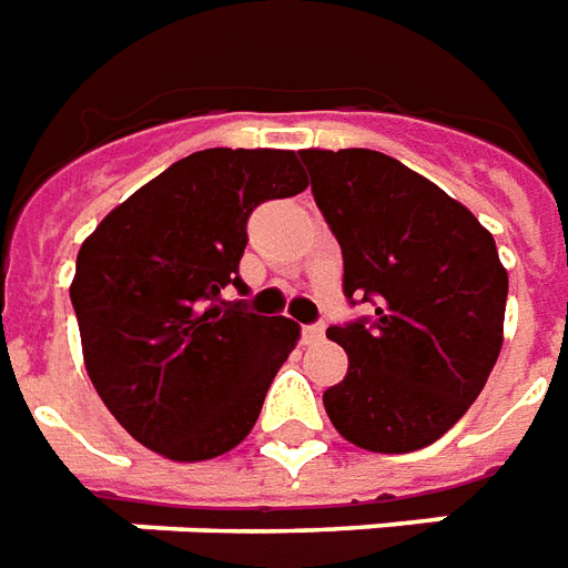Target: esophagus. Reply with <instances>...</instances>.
<instances>
[{
	"instance_id": "1",
	"label": "esophagus",
	"mask_w": 568,
	"mask_h": 568,
	"mask_svg": "<svg viewBox=\"0 0 568 568\" xmlns=\"http://www.w3.org/2000/svg\"><path fill=\"white\" fill-rule=\"evenodd\" d=\"M325 337V322H313V325H304V341L307 344H316Z\"/></svg>"
}]
</instances>
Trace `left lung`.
Masks as SVG:
<instances>
[{
	"label": "left lung",
	"instance_id": "8db88e82",
	"mask_svg": "<svg viewBox=\"0 0 568 568\" xmlns=\"http://www.w3.org/2000/svg\"><path fill=\"white\" fill-rule=\"evenodd\" d=\"M344 255V295L371 316L332 325L349 356L322 402L356 447L410 453L471 407L501 349L508 273L463 203L371 149L297 151Z\"/></svg>",
	"mask_w": 568,
	"mask_h": 568
}]
</instances>
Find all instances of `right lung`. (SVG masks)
Instances as JSON below:
<instances>
[{
	"instance_id": "1",
	"label": "right lung",
	"mask_w": 568,
	"mask_h": 568,
	"mask_svg": "<svg viewBox=\"0 0 568 568\" xmlns=\"http://www.w3.org/2000/svg\"><path fill=\"white\" fill-rule=\"evenodd\" d=\"M295 151H194L105 215L69 288L81 349L112 417L149 450L200 463L234 450L301 328L222 301L240 280L246 222L264 200L295 197Z\"/></svg>"
}]
</instances>
